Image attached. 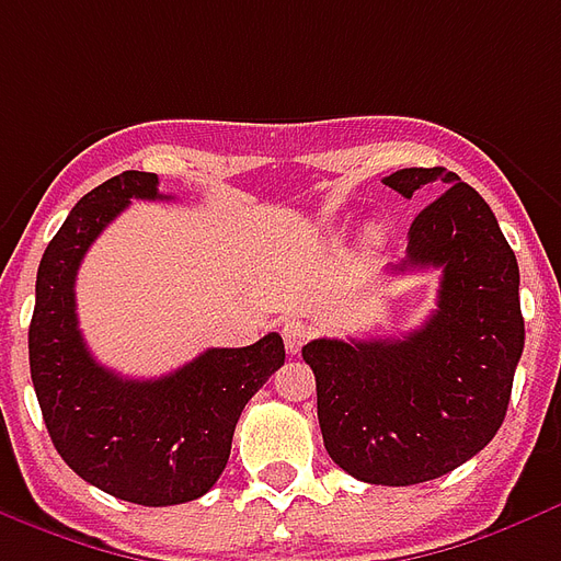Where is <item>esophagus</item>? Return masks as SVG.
<instances>
[{
	"label": "esophagus",
	"mask_w": 561,
	"mask_h": 561,
	"mask_svg": "<svg viewBox=\"0 0 561 561\" xmlns=\"http://www.w3.org/2000/svg\"><path fill=\"white\" fill-rule=\"evenodd\" d=\"M282 339H285V347H288L291 354H297L302 344L312 339V327L306 321H300V318H291V321L282 323Z\"/></svg>",
	"instance_id": "obj_1"
}]
</instances>
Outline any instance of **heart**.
<instances>
[{
  "instance_id": "b5f03b06",
  "label": "heart",
  "mask_w": 561,
  "mask_h": 561,
  "mask_svg": "<svg viewBox=\"0 0 561 561\" xmlns=\"http://www.w3.org/2000/svg\"><path fill=\"white\" fill-rule=\"evenodd\" d=\"M380 238H383V234H380V228H368V231H365V240H368V243H380Z\"/></svg>"
}]
</instances>
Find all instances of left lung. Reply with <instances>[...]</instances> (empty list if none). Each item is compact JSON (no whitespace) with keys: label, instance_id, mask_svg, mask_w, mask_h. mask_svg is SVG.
Here are the masks:
<instances>
[{"label":"left lung","instance_id":"1","mask_svg":"<svg viewBox=\"0 0 561 561\" xmlns=\"http://www.w3.org/2000/svg\"><path fill=\"white\" fill-rule=\"evenodd\" d=\"M443 184L410 226L392 270H439L437 309L401 339H314L302 347L318 386L330 458L368 484L446 476L500 431L524 354L520 270L488 202L443 165L401 169L386 186L410 198Z\"/></svg>","mask_w":561,"mask_h":561}]
</instances>
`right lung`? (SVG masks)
I'll use <instances>...</instances> for the list:
<instances>
[{
  "mask_svg": "<svg viewBox=\"0 0 561 561\" xmlns=\"http://www.w3.org/2000/svg\"><path fill=\"white\" fill-rule=\"evenodd\" d=\"M157 184L151 172H122L77 202L41 259L28 323L32 383L61 460L110 496L153 508L217 484L247 401L285 363L279 333L207 347L153 380L118 377L91 356L77 321V270L130 198H169Z\"/></svg>",
  "mask_w": 561,
  "mask_h": 561,
  "instance_id": "add662e5",
  "label": "right lung"
}]
</instances>
